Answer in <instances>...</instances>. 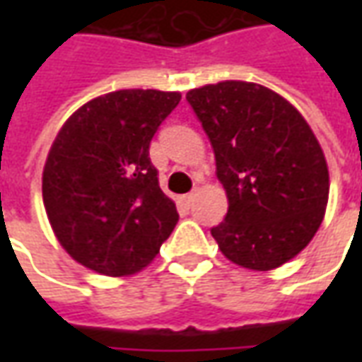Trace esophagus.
Masks as SVG:
<instances>
[{
  "label": "esophagus",
  "mask_w": 362,
  "mask_h": 362,
  "mask_svg": "<svg viewBox=\"0 0 362 362\" xmlns=\"http://www.w3.org/2000/svg\"><path fill=\"white\" fill-rule=\"evenodd\" d=\"M194 192H189V194H184V196H180V205L182 207H186V209H189V205H192V202H194Z\"/></svg>",
  "instance_id": "obj_1"
}]
</instances>
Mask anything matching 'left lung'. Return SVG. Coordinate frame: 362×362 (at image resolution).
Listing matches in <instances>:
<instances>
[{"mask_svg":"<svg viewBox=\"0 0 362 362\" xmlns=\"http://www.w3.org/2000/svg\"><path fill=\"white\" fill-rule=\"evenodd\" d=\"M186 100L227 192L225 221L211 228L219 250L254 272L283 266L310 243L326 211L329 174L316 135L293 104L256 83L205 85Z\"/></svg>","mask_w":362,"mask_h":362,"instance_id":"1","label":"left lung"}]
</instances>
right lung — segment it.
<instances>
[{"mask_svg": "<svg viewBox=\"0 0 362 362\" xmlns=\"http://www.w3.org/2000/svg\"><path fill=\"white\" fill-rule=\"evenodd\" d=\"M180 93L126 89L83 104L59 129L42 197L59 244L81 266L124 277L149 266L178 223L149 145Z\"/></svg>", "mask_w": 362, "mask_h": 362, "instance_id": "add662e5", "label": "right lung"}]
</instances>
